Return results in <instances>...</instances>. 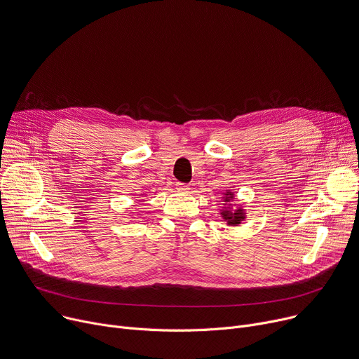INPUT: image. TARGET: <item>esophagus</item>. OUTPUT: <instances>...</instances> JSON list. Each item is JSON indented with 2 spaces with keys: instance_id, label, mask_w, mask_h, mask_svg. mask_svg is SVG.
I'll return each instance as SVG.
<instances>
[{
  "instance_id": "34e87169",
  "label": "esophagus",
  "mask_w": 359,
  "mask_h": 359,
  "mask_svg": "<svg viewBox=\"0 0 359 359\" xmlns=\"http://www.w3.org/2000/svg\"><path fill=\"white\" fill-rule=\"evenodd\" d=\"M177 189L180 190V191H189L190 190V186L189 184H186V183H180V182H177Z\"/></svg>"
}]
</instances>
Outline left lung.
Listing matches in <instances>:
<instances>
[{
  "label": "left lung",
  "mask_w": 359,
  "mask_h": 359,
  "mask_svg": "<svg viewBox=\"0 0 359 359\" xmlns=\"http://www.w3.org/2000/svg\"><path fill=\"white\" fill-rule=\"evenodd\" d=\"M227 193H229V191H227ZM232 198H233V193L226 194L224 202H229ZM222 216H223L224 220H227V224H232V226H238L245 219L243 209H236L235 212H232V210H223Z\"/></svg>",
  "instance_id": "obj_1"
}]
</instances>
